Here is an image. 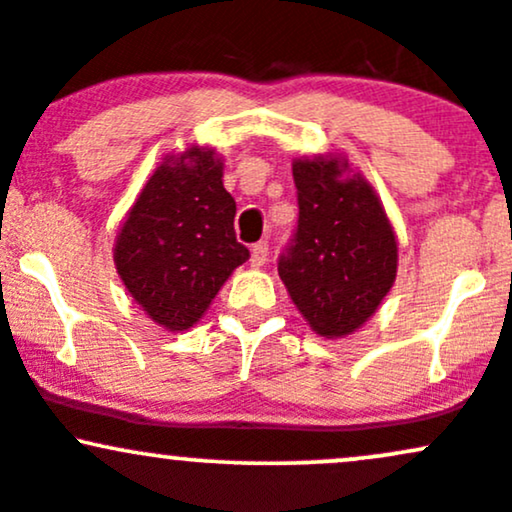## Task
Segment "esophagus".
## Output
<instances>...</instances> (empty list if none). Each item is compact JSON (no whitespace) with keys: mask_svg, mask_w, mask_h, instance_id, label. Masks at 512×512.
Wrapping results in <instances>:
<instances>
[{"mask_svg":"<svg viewBox=\"0 0 512 512\" xmlns=\"http://www.w3.org/2000/svg\"><path fill=\"white\" fill-rule=\"evenodd\" d=\"M267 255H269V245L265 243V240H260V243L252 245V252H250L252 267H262V265H265Z\"/></svg>","mask_w":512,"mask_h":512,"instance_id":"34e87169","label":"esophagus"}]
</instances>
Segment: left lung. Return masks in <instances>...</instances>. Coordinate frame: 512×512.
Listing matches in <instances>:
<instances>
[{"instance_id":"obj_1","label":"left lung","mask_w":512,"mask_h":512,"mask_svg":"<svg viewBox=\"0 0 512 512\" xmlns=\"http://www.w3.org/2000/svg\"><path fill=\"white\" fill-rule=\"evenodd\" d=\"M299 228L279 277L320 338L357 333L396 282L398 240L384 204L342 155L299 157Z\"/></svg>"}]
</instances>
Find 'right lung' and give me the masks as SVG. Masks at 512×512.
Masks as SVG:
<instances>
[{
  "instance_id": "1",
  "label": "right lung",
  "mask_w": 512,
  "mask_h": 512,
  "mask_svg": "<svg viewBox=\"0 0 512 512\" xmlns=\"http://www.w3.org/2000/svg\"><path fill=\"white\" fill-rule=\"evenodd\" d=\"M233 218L216 150L192 145L162 157L114 243L116 272L150 320L172 333L199 323L250 257L235 240Z\"/></svg>"
}]
</instances>
